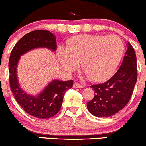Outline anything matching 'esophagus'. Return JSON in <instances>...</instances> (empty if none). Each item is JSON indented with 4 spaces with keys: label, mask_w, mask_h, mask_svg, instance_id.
<instances>
[{
    "label": "esophagus",
    "mask_w": 146,
    "mask_h": 146,
    "mask_svg": "<svg viewBox=\"0 0 146 146\" xmlns=\"http://www.w3.org/2000/svg\"><path fill=\"white\" fill-rule=\"evenodd\" d=\"M73 87H74V88H83V85L78 84V83H74L73 85Z\"/></svg>",
    "instance_id": "34e87169"
}]
</instances>
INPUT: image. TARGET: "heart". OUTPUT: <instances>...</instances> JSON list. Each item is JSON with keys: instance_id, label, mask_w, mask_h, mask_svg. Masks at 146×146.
<instances>
[{"instance_id": "heart-1", "label": "heart", "mask_w": 146, "mask_h": 146, "mask_svg": "<svg viewBox=\"0 0 146 146\" xmlns=\"http://www.w3.org/2000/svg\"><path fill=\"white\" fill-rule=\"evenodd\" d=\"M124 50V44L116 35H79L68 41L66 48L60 47L56 56L66 72L74 69L80 61L90 79L100 81L114 72Z\"/></svg>"}]
</instances>
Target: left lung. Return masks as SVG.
<instances>
[{"mask_svg": "<svg viewBox=\"0 0 146 146\" xmlns=\"http://www.w3.org/2000/svg\"><path fill=\"white\" fill-rule=\"evenodd\" d=\"M128 48L117 72L103 83L90 86L94 91V98L87 107L96 117H107L124 109L133 94L137 78V57L133 46L126 42Z\"/></svg>", "mask_w": 146, "mask_h": 146, "instance_id": "1", "label": "left lung"}]
</instances>
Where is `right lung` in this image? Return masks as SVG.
<instances>
[{"mask_svg": "<svg viewBox=\"0 0 146 146\" xmlns=\"http://www.w3.org/2000/svg\"><path fill=\"white\" fill-rule=\"evenodd\" d=\"M56 36L46 30H35L24 35L12 50L9 62V83L15 100L26 113L37 118L48 119L59 112L63 96L72 88L73 80L54 79L36 96L26 92L20 87L17 68L20 57L32 50L47 48L54 52L56 50Z\"/></svg>", "mask_w": 146, "mask_h": 146, "instance_id": "obj_1", "label": "right lung"}]
</instances>
